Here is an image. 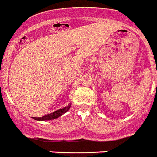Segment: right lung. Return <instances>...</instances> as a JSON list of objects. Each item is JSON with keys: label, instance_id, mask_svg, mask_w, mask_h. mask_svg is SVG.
I'll return each mask as SVG.
<instances>
[{"label": "right lung", "instance_id": "obj_1", "mask_svg": "<svg viewBox=\"0 0 157 157\" xmlns=\"http://www.w3.org/2000/svg\"><path fill=\"white\" fill-rule=\"evenodd\" d=\"M70 106L71 105H68L67 106L64 107L63 109H59V110H56L55 112L52 113H49V114H47L45 116H43L41 117H33L35 120H37V121H48V120H53V119H56V118H58L59 117H60L61 115L64 114V113L68 111V109H70Z\"/></svg>", "mask_w": 157, "mask_h": 157}]
</instances>
